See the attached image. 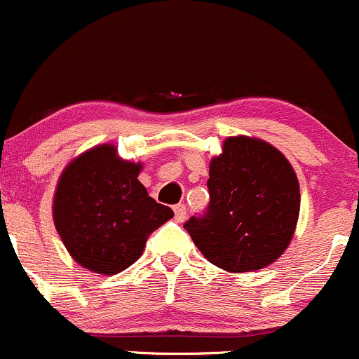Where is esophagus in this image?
Returning <instances> with one entry per match:
<instances>
[{"label":"esophagus","mask_w":359,"mask_h":359,"mask_svg":"<svg viewBox=\"0 0 359 359\" xmlns=\"http://www.w3.org/2000/svg\"><path fill=\"white\" fill-rule=\"evenodd\" d=\"M175 218L178 219V222H184V218H187V205L184 204L175 205Z\"/></svg>","instance_id":"1"}]
</instances>
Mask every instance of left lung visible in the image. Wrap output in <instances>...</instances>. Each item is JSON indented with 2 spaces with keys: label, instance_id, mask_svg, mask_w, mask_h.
I'll list each match as a JSON object with an SVG mask.
<instances>
[{
  "label": "left lung",
  "instance_id": "obj_1",
  "mask_svg": "<svg viewBox=\"0 0 359 359\" xmlns=\"http://www.w3.org/2000/svg\"><path fill=\"white\" fill-rule=\"evenodd\" d=\"M209 205L184 229L202 255L229 272H253L292 243L300 188L288 158L257 137L233 136L209 164Z\"/></svg>",
  "mask_w": 359,
  "mask_h": 359
}]
</instances>
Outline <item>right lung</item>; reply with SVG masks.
Returning a JSON list of instances; mask_svg holds the SVG:
<instances>
[{
	"label": "right lung",
	"mask_w": 359,
	"mask_h": 359,
	"mask_svg": "<svg viewBox=\"0 0 359 359\" xmlns=\"http://www.w3.org/2000/svg\"><path fill=\"white\" fill-rule=\"evenodd\" d=\"M143 165L122 161L113 144L87 150L66 165L54 195V223L67 253L97 274L126 271L148 236L175 216L140 183Z\"/></svg>",
	"instance_id": "right-lung-1"
}]
</instances>
